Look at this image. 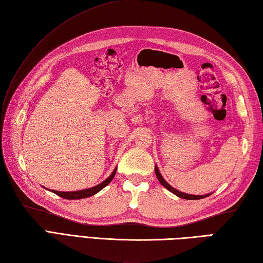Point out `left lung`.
Listing matches in <instances>:
<instances>
[{
  "label": "left lung",
  "mask_w": 263,
  "mask_h": 263,
  "mask_svg": "<svg viewBox=\"0 0 263 263\" xmlns=\"http://www.w3.org/2000/svg\"><path fill=\"white\" fill-rule=\"evenodd\" d=\"M155 173H156V176H157L158 181L160 182L161 185H163L164 187H166V189L168 190V191H171L172 193H174L175 195H177V197H180V198H182V199H185V200H199V199H203V198H205V197H209V195L211 194V193H209V194H204V195H193V194L183 193V192H181V191H178V190L173 187L172 185H170V184L164 180L163 176H161V174H160V172L158 171V167H157V166H155Z\"/></svg>",
  "instance_id": "left-lung-1"
}]
</instances>
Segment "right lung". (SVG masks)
I'll use <instances>...</instances> for the list:
<instances>
[{
  "label": "right lung",
  "instance_id": "right-lung-1",
  "mask_svg": "<svg viewBox=\"0 0 263 263\" xmlns=\"http://www.w3.org/2000/svg\"><path fill=\"white\" fill-rule=\"evenodd\" d=\"M115 173H116V167H115V170L113 171V173H111V174L109 175V177L106 178L104 182L98 184V185L90 187V189H85V190H80V191H73V192H61V191H55V190H51V191L55 194H58L59 197L63 198V199H68V200H78V199L91 197V195L98 193L100 190H103L106 185H108V184L111 182V180L114 178Z\"/></svg>",
  "mask_w": 263,
  "mask_h": 263
}]
</instances>
